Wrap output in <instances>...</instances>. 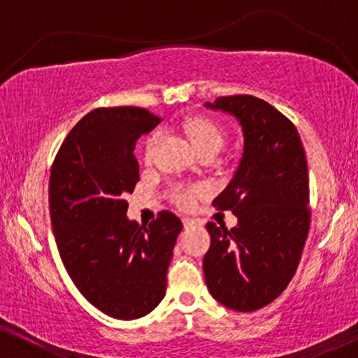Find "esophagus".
Here are the masks:
<instances>
[{
	"instance_id": "1",
	"label": "esophagus",
	"mask_w": 358,
	"mask_h": 358,
	"mask_svg": "<svg viewBox=\"0 0 358 358\" xmlns=\"http://www.w3.org/2000/svg\"><path fill=\"white\" fill-rule=\"evenodd\" d=\"M200 222L196 220V219H190V217H185L183 219V225H185V229H188V227H193V225H199Z\"/></svg>"
}]
</instances>
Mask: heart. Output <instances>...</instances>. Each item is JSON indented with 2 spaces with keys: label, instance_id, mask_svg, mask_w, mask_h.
<instances>
[{
  "label": "heart",
  "instance_id": "heart-1",
  "mask_svg": "<svg viewBox=\"0 0 358 358\" xmlns=\"http://www.w3.org/2000/svg\"><path fill=\"white\" fill-rule=\"evenodd\" d=\"M187 129L188 138H190L192 145L195 146V150L205 151V150H220L222 145H224V136L219 131V127L212 124L210 121L203 117H193L187 122L185 126ZM156 145V136H151L146 141L145 146V162L150 163L151 156H153V150ZM205 192L203 187H183V185H178L171 190V200H173L175 205H178L183 210H188V208L193 207V203L196 202L199 196H202Z\"/></svg>",
  "mask_w": 358,
  "mask_h": 358
}]
</instances>
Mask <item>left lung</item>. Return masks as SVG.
Here are the masks:
<instances>
[{
  "label": "left lung",
  "mask_w": 358,
  "mask_h": 358,
  "mask_svg": "<svg viewBox=\"0 0 358 358\" xmlns=\"http://www.w3.org/2000/svg\"><path fill=\"white\" fill-rule=\"evenodd\" d=\"M205 108L232 114L244 134L239 168L212 202L239 222L231 231L207 224L205 282L220 305L256 311L286 289L301 259L310 231L306 155L293 122L259 97H217Z\"/></svg>",
  "instance_id": "8db88e82"
}]
</instances>
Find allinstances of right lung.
I'll list each match as a JSON object with an SVG mask.
<instances>
[{
    "label": "right lung",
    "instance_id": "1",
    "mask_svg": "<svg viewBox=\"0 0 358 358\" xmlns=\"http://www.w3.org/2000/svg\"><path fill=\"white\" fill-rule=\"evenodd\" d=\"M162 119L143 108H99L72 127L50 170L48 203L69 276L92 306L117 320L155 310L182 220L162 210L150 225L127 219L139 182L136 141Z\"/></svg>",
    "mask_w": 358,
    "mask_h": 358
}]
</instances>
